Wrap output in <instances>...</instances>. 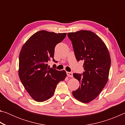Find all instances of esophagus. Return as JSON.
Returning a JSON list of instances; mask_svg holds the SVG:
<instances>
[{"label":"esophagus","instance_id":"obj_1","mask_svg":"<svg viewBox=\"0 0 125 125\" xmlns=\"http://www.w3.org/2000/svg\"><path fill=\"white\" fill-rule=\"evenodd\" d=\"M67 75H68V77H71V78H73V73H72V72H67Z\"/></svg>","mask_w":125,"mask_h":125}]
</instances>
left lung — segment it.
<instances>
[{
  "mask_svg": "<svg viewBox=\"0 0 125 125\" xmlns=\"http://www.w3.org/2000/svg\"><path fill=\"white\" fill-rule=\"evenodd\" d=\"M78 61H83V75L73 73L79 87L72 94L79 101L88 103L95 99L108 80L111 58L105 43L94 32L80 30L69 32Z\"/></svg>",
  "mask_w": 125,
  "mask_h": 125,
  "instance_id": "left-lung-1",
  "label": "left lung"
}]
</instances>
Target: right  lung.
<instances>
[{
	"label": "right lung",
	"instance_id": "1",
	"mask_svg": "<svg viewBox=\"0 0 125 125\" xmlns=\"http://www.w3.org/2000/svg\"><path fill=\"white\" fill-rule=\"evenodd\" d=\"M67 33L39 31L25 42L21 49L19 75L24 88L33 100L43 102L51 98L56 86L67 77L64 70L48 67L54 57V48L66 36ZM53 61H56L54 58Z\"/></svg>",
	"mask_w": 125,
	"mask_h": 125
}]
</instances>
